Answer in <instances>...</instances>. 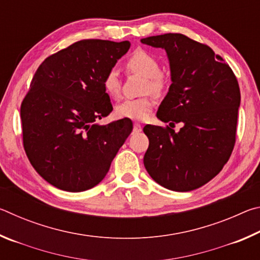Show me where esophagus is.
Here are the masks:
<instances>
[{
  "label": "esophagus",
  "mask_w": 260,
  "mask_h": 260,
  "mask_svg": "<svg viewBox=\"0 0 260 260\" xmlns=\"http://www.w3.org/2000/svg\"><path fill=\"white\" fill-rule=\"evenodd\" d=\"M141 131H142V126H141L140 124H138V122H135L134 127H133L134 133H139V132H141Z\"/></svg>",
  "instance_id": "34e87169"
}]
</instances>
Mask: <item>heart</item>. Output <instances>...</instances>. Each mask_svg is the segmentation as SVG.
<instances>
[{
    "label": "heart",
    "mask_w": 260,
    "mask_h": 260,
    "mask_svg": "<svg viewBox=\"0 0 260 260\" xmlns=\"http://www.w3.org/2000/svg\"><path fill=\"white\" fill-rule=\"evenodd\" d=\"M125 67L129 73L139 74L143 77L144 93H151L160 96L165 93L169 86V79L166 74L160 71V64L155 56L144 50H136L128 59ZM104 91L111 99H118L121 93V85L119 74L116 70H110L102 79ZM153 108V102L150 98H141L125 100L117 105L116 113L121 118L128 119H144Z\"/></svg>",
    "instance_id": "b5f03b06"
}]
</instances>
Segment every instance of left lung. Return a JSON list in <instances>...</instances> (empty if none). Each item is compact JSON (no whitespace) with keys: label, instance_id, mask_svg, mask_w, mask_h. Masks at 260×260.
Listing matches in <instances>:
<instances>
[{"label":"left lung","instance_id":"1","mask_svg":"<svg viewBox=\"0 0 260 260\" xmlns=\"http://www.w3.org/2000/svg\"><path fill=\"white\" fill-rule=\"evenodd\" d=\"M165 49L170 61L169 93L157 118L170 127L146 125L149 148L143 162L150 177L174 191H190L213 179L232 155L241 103L239 82L230 65L209 46L183 34L141 39Z\"/></svg>","mask_w":260,"mask_h":260}]
</instances>
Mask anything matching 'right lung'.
Segmentation results:
<instances>
[{"instance_id": "1", "label": "right lung", "mask_w": 260, "mask_h": 260, "mask_svg": "<svg viewBox=\"0 0 260 260\" xmlns=\"http://www.w3.org/2000/svg\"><path fill=\"white\" fill-rule=\"evenodd\" d=\"M129 41L88 39L42 61L20 107L30 164L52 186L71 192L99 184L128 138V118L98 124L112 111L102 79L128 51Z\"/></svg>"}]
</instances>
